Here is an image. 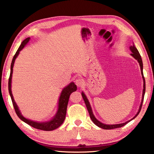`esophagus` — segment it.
Masks as SVG:
<instances>
[{
    "mask_svg": "<svg viewBox=\"0 0 154 154\" xmlns=\"http://www.w3.org/2000/svg\"><path fill=\"white\" fill-rule=\"evenodd\" d=\"M85 82L84 80L82 78H78L76 80H75V84H76L78 87H82L83 85H84Z\"/></svg>",
    "mask_w": 154,
    "mask_h": 154,
    "instance_id": "obj_1",
    "label": "esophagus"
}]
</instances>
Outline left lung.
Masks as SVG:
<instances>
[{
  "label": "left lung",
  "instance_id": "8db88e82",
  "mask_svg": "<svg viewBox=\"0 0 154 154\" xmlns=\"http://www.w3.org/2000/svg\"><path fill=\"white\" fill-rule=\"evenodd\" d=\"M130 50H131L132 53L131 55L134 57V58L137 60V61L139 62V63L140 64V71H141V74H142V77L143 78V83H144V84H143V98H142V101H141V104H140V108H139V110L138 111L137 114L132 119H130V121L132 120V119H134L136 117L139 115V113H140V110H141V107H142V105H143V100H144V95H145V77L143 76V62H142V59H141V56H140V54L139 51L137 50V49L135 48V46H130ZM82 96L83 97V100H84L85 105H86V107L88 111V113L90 114V117L91 119H92V121L94 123V124H96V126L101 128H103V129H105V130H111V129H114V128H121L122 126H124V125H126L127 123H128L130 121H128L126 122V123H123V124H114V125H106V124H104L103 123H101V122H99L98 120H97L95 118L94 116L93 115L92 113V109H91V106L89 102H88V100L86 98V96L84 94V93L82 92Z\"/></svg>",
  "mask_w": 154,
  "mask_h": 154
}]
</instances>
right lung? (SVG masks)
I'll return each mask as SVG.
<instances>
[{
    "label": "right lung",
    "mask_w": 154,
    "mask_h": 154,
    "mask_svg": "<svg viewBox=\"0 0 154 154\" xmlns=\"http://www.w3.org/2000/svg\"><path fill=\"white\" fill-rule=\"evenodd\" d=\"M30 40V37H28L26 38L24 41H23V42L21 44L20 48H18L17 51L14 56V58L12 60L11 64V72H10V76L9 78V94L11 96V100L13 103V105H14V107L15 109V113H16L17 116L19 117L20 119H22L23 122H24L25 123L28 124L35 128L41 130H45V131H51V130H54L56 128H58L59 126H60L63 123L65 118H66V109H67V105L68 103H69V97L70 95L71 94L75 92V91L77 90V86L73 82L70 83V84L66 86L64 90H62L61 93V95L60 96L59 98V103H58V111L57 112L56 116L52 119V120L47 122H43V123H39V122H36L34 121H31L30 119H28L26 118H24L21 114L20 111H19V109H18L17 106L15 103L14 97H13L12 92H11V77H12V73H13V67H14V64L15 62V60L17 58V56L19 54L20 51L22 50V49L24 48L28 41Z\"/></svg>",
    "instance_id": "obj_1"
}]
</instances>
